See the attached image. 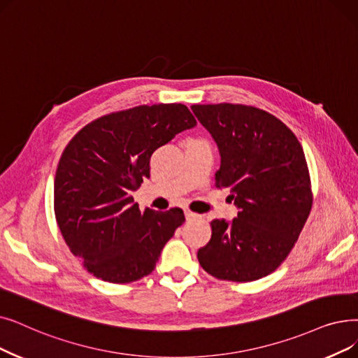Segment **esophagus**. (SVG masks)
I'll return each instance as SVG.
<instances>
[{
	"label": "esophagus",
	"instance_id": "obj_1",
	"mask_svg": "<svg viewBox=\"0 0 358 358\" xmlns=\"http://www.w3.org/2000/svg\"><path fill=\"white\" fill-rule=\"evenodd\" d=\"M184 215H185V220H187V221H193V220H197V217H199V215L192 212V210H185Z\"/></svg>",
	"mask_w": 358,
	"mask_h": 358
}]
</instances>
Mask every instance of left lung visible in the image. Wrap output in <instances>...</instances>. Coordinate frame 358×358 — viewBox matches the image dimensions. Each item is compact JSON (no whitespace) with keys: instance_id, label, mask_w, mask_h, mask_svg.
Wrapping results in <instances>:
<instances>
[{"instance_id":"left-lung-1","label":"left lung","mask_w":358,"mask_h":358,"mask_svg":"<svg viewBox=\"0 0 358 358\" xmlns=\"http://www.w3.org/2000/svg\"><path fill=\"white\" fill-rule=\"evenodd\" d=\"M221 153L216 189H229L238 208L231 222L213 220L197 259L209 275L250 282L287 259L313 205L299 138L265 110L243 103L192 105Z\"/></svg>"}]
</instances>
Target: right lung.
<instances>
[{
    "mask_svg": "<svg viewBox=\"0 0 358 358\" xmlns=\"http://www.w3.org/2000/svg\"><path fill=\"white\" fill-rule=\"evenodd\" d=\"M196 124L182 103L138 105L93 120L69 142L55 173L54 212L89 273L129 284L155 269L185 217L180 208L142 212L131 194L150 177L152 153Z\"/></svg>",
    "mask_w": 358,
    "mask_h": 358,
    "instance_id": "add662e5",
    "label": "right lung"
}]
</instances>
